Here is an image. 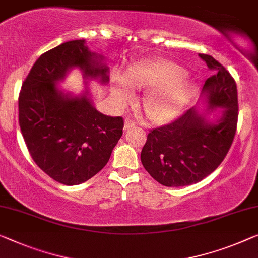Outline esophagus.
Here are the masks:
<instances>
[{
  "mask_svg": "<svg viewBox=\"0 0 258 258\" xmlns=\"http://www.w3.org/2000/svg\"><path fill=\"white\" fill-rule=\"evenodd\" d=\"M133 126H135V121L132 120V118H126L124 121V130H128L133 128Z\"/></svg>",
  "mask_w": 258,
  "mask_h": 258,
  "instance_id": "34e87169",
  "label": "esophagus"
}]
</instances>
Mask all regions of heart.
Returning <instances> with one entry per match:
<instances>
[{
    "mask_svg": "<svg viewBox=\"0 0 258 258\" xmlns=\"http://www.w3.org/2000/svg\"><path fill=\"white\" fill-rule=\"evenodd\" d=\"M185 71L181 66L168 60L143 63L126 75L125 81L115 77L112 91L118 102L132 100L133 89L152 88L143 99L144 110L153 121H166L180 112L192 90Z\"/></svg>",
    "mask_w": 258,
    "mask_h": 258,
    "instance_id": "b5f03b06",
    "label": "heart"
}]
</instances>
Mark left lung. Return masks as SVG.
<instances>
[{
  "mask_svg": "<svg viewBox=\"0 0 258 258\" xmlns=\"http://www.w3.org/2000/svg\"><path fill=\"white\" fill-rule=\"evenodd\" d=\"M200 57L215 71L201 94L207 99L208 113L219 107L221 116L209 122L192 107L172 123L150 130L141 160L150 175L166 187H184L207 177L225 159L236 133L239 106L234 78L210 55Z\"/></svg>",
  "mask_w": 258,
  "mask_h": 258,
  "instance_id": "8db88e82",
  "label": "left lung"
}]
</instances>
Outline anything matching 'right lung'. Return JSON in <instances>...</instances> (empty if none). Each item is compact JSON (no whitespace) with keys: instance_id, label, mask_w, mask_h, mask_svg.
Segmentation results:
<instances>
[{"instance_id":"1","label":"right lung","mask_w":258,"mask_h":258,"mask_svg":"<svg viewBox=\"0 0 258 258\" xmlns=\"http://www.w3.org/2000/svg\"><path fill=\"white\" fill-rule=\"evenodd\" d=\"M102 60L85 40L61 43L35 61L19 92V126L27 150L62 184H81L100 172L123 133V118L98 112L88 90L73 97L56 86L73 68L106 84L109 68Z\"/></svg>"}]
</instances>
